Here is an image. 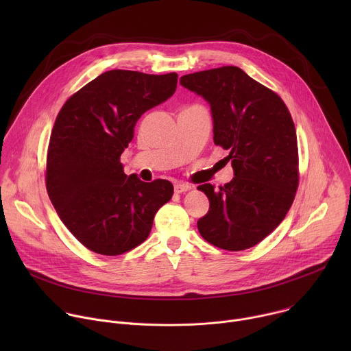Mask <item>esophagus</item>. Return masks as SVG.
I'll list each match as a JSON object with an SVG mask.
<instances>
[{
	"label": "esophagus",
	"mask_w": 351,
	"mask_h": 351,
	"mask_svg": "<svg viewBox=\"0 0 351 351\" xmlns=\"http://www.w3.org/2000/svg\"><path fill=\"white\" fill-rule=\"evenodd\" d=\"M173 189H175V193H184V191L190 190L191 186L187 183H175Z\"/></svg>",
	"instance_id": "obj_1"
}]
</instances>
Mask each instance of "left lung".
<instances>
[{
    "label": "left lung",
    "instance_id": "left-lung-1",
    "mask_svg": "<svg viewBox=\"0 0 351 351\" xmlns=\"http://www.w3.org/2000/svg\"><path fill=\"white\" fill-rule=\"evenodd\" d=\"M180 84L211 107L214 143L228 149L234 178L214 190L197 228L208 243L240 252L264 240L286 217L298 186V152L293 119L282 98L237 66L180 77Z\"/></svg>",
    "mask_w": 351,
    "mask_h": 351
}]
</instances>
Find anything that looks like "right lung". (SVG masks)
<instances>
[{
	"label": "right lung",
	"instance_id": "obj_1",
	"mask_svg": "<svg viewBox=\"0 0 351 351\" xmlns=\"http://www.w3.org/2000/svg\"><path fill=\"white\" fill-rule=\"evenodd\" d=\"M176 84L175 72L108 71L69 97L56 119L47 191L64 225L97 254L119 256L141 244L172 198L168 180L128 176L121 154L140 117L172 97Z\"/></svg>",
	"mask_w": 351,
	"mask_h": 351
}]
</instances>
